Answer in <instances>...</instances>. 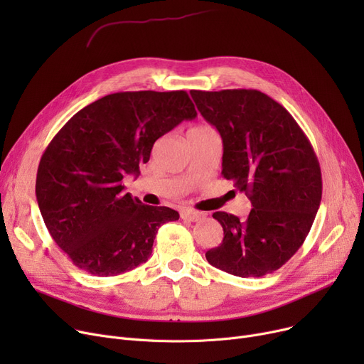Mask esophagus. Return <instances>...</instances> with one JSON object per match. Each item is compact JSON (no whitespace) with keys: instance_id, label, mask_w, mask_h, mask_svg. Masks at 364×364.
I'll return each instance as SVG.
<instances>
[{"instance_id":"obj_1","label":"esophagus","mask_w":364,"mask_h":364,"mask_svg":"<svg viewBox=\"0 0 364 364\" xmlns=\"http://www.w3.org/2000/svg\"><path fill=\"white\" fill-rule=\"evenodd\" d=\"M181 218L183 220H187V221H199L202 220L205 215L199 211H193V209H183V211L180 213Z\"/></svg>"}]
</instances>
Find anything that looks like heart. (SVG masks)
<instances>
[{"label": "heart", "mask_w": 364, "mask_h": 364, "mask_svg": "<svg viewBox=\"0 0 364 364\" xmlns=\"http://www.w3.org/2000/svg\"><path fill=\"white\" fill-rule=\"evenodd\" d=\"M205 129H211V128H208V127H195V128L190 129L188 132H198V131H205Z\"/></svg>", "instance_id": "1"}]
</instances>
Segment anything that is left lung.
I'll return each instance as SVG.
<instances>
[{
	"label": "left lung",
	"mask_w": 364,
	"mask_h": 364,
	"mask_svg": "<svg viewBox=\"0 0 364 364\" xmlns=\"http://www.w3.org/2000/svg\"><path fill=\"white\" fill-rule=\"evenodd\" d=\"M202 117L223 140L221 176L252 203L246 220L223 211L220 246L205 257L239 277H261L294 257L321 200V172L292 114L257 90L190 91Z\"/></svg>",
	"instance_id": "8db88e82"
}]
</instances>
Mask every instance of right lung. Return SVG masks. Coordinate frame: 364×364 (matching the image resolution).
I'll return each mask as SVG.
<instances>
[{"mask_svg": "<svg viewBox=\"0 0 364 364\" xmlns=\"http://www.w3.org/2000/svg\"><path fill=\"white\" fill-rule=\"evenodd\" d=\"M196 114L183 90L114 92L55 134L38 166L35 193L51 237L78 269L107 277L149 259L158 228L180 215L125 193L122 180L137 177L155 141Z\"/></svg>", "mask_w": 364, "mask_h": 364, "instance_id": "add662e5", "label": "right lung"}]
</instances>
